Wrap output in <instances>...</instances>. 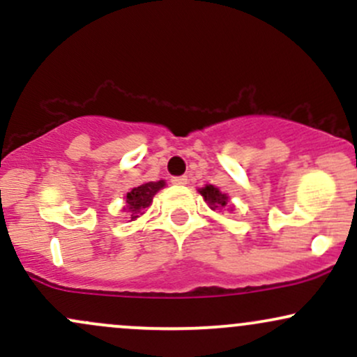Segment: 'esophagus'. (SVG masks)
Segmentation results:
<instances>
[{"label":"esophagus","mask_w":357,"mask_h":357,"mask_svg":"<svg viewBox=\"0 0 357 357\" xmlns=\"http://www.w3.org/2000/svg\"><path fill=\"white\" fill-rule=\"evenodd\" d=\"M171 183L178 184V186H184V184H188V176H174V178H171Z\"/></svg>","instance_id":"obj_1"}]
</instances>
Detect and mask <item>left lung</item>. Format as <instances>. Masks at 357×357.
I'll use <instances>...</instances> for the list:
<instances>
[{
	"instance_id": "obj_1",
	"label": "left lung",
	"mask_w": 357,
	"mask_h": 357,
	"mask_svg": "<svg viewBox=\"0 0 357 357\" xmlns=\"http://www.w3.org/2000/svg\"><path fill=\"white\" fill-rule=\"evenodd\" d=\"M203 195L204 202L210 204L211 210H221V208L227 206L228 203V196L223 195L218 188L211 186V184H208V186H204L202 191H199Z\"/></svg>"
}]
</instances>
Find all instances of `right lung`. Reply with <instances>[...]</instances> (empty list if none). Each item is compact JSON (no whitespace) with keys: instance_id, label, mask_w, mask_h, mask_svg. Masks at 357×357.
Returning a JSON list of instances; mask_svg holds the SVG:
<instances>
[{"instance_id":"1","label":"right lung","mask_w":357,"mask_h":357,"mask_svg":"<svg viewBox=\"0 0 357 357\" xmlns=\"http://www.w3.org/2000/svg\"><path fill=\"white\" fill-rule=\"evenodd\" d=\"M161 188H165V181H155V183H146L141 184V186L134 188L132 191L127 192L126 196V203L129 206V211L132 213L130 218L136 220L137 215H142V211L153 203L154 195L158 192Z\"/></svg>"}]
</instances>
